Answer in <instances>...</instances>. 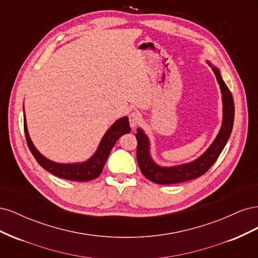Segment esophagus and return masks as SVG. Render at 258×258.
<instances>
[{"instance_id": "obj_1", "label": "esophagus", "mask_w": 258, "mask_h": 258, "mask_svg": "<svg viewBox=\"0 0 258 258\" xmlns=\"http://www.w3.org/2000/svg\"><path fill=\"white\" fill-rule=\"evenodd\" d=\"M140 120H141V114L138 111H134L129 115V123L131 128H136Z\"/></svg>"}]
</instances>
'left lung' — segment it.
Returning <instances> with one entry per match:
<instances>
[{"instance_id": "left-lung-1", "label": "left lung", "mask_w": 258, "mask_h": 258, "mask_svg": "<svg viewBox=\"0 0 258 258\" xmlns=\"http://www.w3.org/2000/svg\"><path fill=\"white\" fill-rule=\"evenodd\" d=\"M212 70L216 76L217 83L220 84L223 97V122L221 130L218 132L217 137L215 138L214 142L211 144V146L206 151V153L202 154L196 160L181 166L163 168L156 165L151 158L148 138L145 136L143 130L139 128L136 134V138L138 141L137 160L142 174L146 178L150 179V181L157 184L168 185L183 183L190 181V179L194 178H197L201 175H204L207 171L213 166V163L216 161L218 156H220V154L224 150V147L230 137L233 126L235 104H233L231 92L228 89L227 85L224 83L220 71L214 67H212Z\"/></svg>"}]
</instances>
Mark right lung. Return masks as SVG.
Returning a JSON list of instances; mask_svg holds the SVG:
<instances>
[{
    "mask_svg": "<svg viewBox=\"0 0 258 258\" xmlns=\"http://www.w3.org/2000/svg\"><path fill=\"white\" fill-rule=\"evenodd\" d=\"M23 128H25L26 140L29 150L33 154L38 165L42 166L45 170H47L48 172L53 175L76 182H87L91 181L93 178H97L101 174V172H102L108 155H110L117 140L122 135H126L130 132L128 117H122V118L114 122L112 127L105 132L103 139L101 140L97 152L90 159L81 163H57L45 158L36 150L28 134L26 117H23Z\"/></svg>",
    "mask_w": 258,
    "mask_h": 258,
    "instance_id": "right-lung-1",
    "label": "right lung"
}]
</instances>
